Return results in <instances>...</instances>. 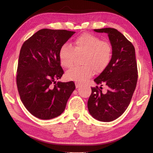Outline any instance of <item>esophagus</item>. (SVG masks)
I'll list each match as a JSON object with an SVG mask.
<instances>
[{
  "instance_id": "1",
  "label": "esophagus",
  "mask_w": 153,
  "mask_h": 153,
  "mask_svg": "<svg viewBox=\"0 0 153 153\" xmlns=\"http://www.w3.org/2000/svg\"><path fill=\"white\" fill-rule=\"evenodd\" d=\"M75 85H76V88H79L80 86H81V83H79V82H75Z\"/></svg>"
}]
</instances>
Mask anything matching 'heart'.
I'll return each instance as SVG.
<instances>
[{
    "instance_id": "1",
    "label": "heart",
    "mask_w": 153,
    "mask_h": 153,
    "mask_svg": "<svg viewBox=\"0 0 153 153\" xmlns=\"http://www.w3.org/2000/svg\"><path fill=\"white\" fill-rule=\"evenodd\" d=\"M83 66L74 67L66 72L68 79L84 82L92 76L94 72L105 69L112 58V47L106 40L90 33H83L74 41L72 46L65 43L59 51L61 65L65 68L71 67L76 56H82Z\"/></svg>"
}]
</instances>
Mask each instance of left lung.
Wrapping results in <instances>:
<instances>
[{
  "label": "left lung",
  "mask_w": 153,
  "mask_h": 153,
  "mask_svg": "<svg viewBox=\"0 0 153 153\" xmlns=\"http://www.w3.org/2000/svg\"><path fill=\"white\" fill-rule=\"evenodd\" d=\"M94 30L108 34L112 47V58L107 67L94 79L97 85L108 86L107 91L102 93V88L98 86L92 87L88 109L95 119L111 122L126 111L136 88L138 69L135 49L132 43L115 29Z\"/></svg>",
  "instance_id": "left-lung-1"
}]
</instances>
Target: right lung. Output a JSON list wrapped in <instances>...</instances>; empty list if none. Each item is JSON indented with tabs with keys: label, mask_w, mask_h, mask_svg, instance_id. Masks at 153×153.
<instances>
[{
	"label": "right lung",
	"mask_w": 153,
	"mask_h": 153,
	"mask_svg": "<svg viewBox=\"0 0 153 153\" xmlns=\"http://www.w3.org/2000/svg\"><path fill=\"white\" fill-rule=\"evenodd\" d=\"M74 33L64 29H42L21 47L17 88L24 106L38 119H51L62 114L76 88L73 81L55 84V80L64 74L59 59V49Z\"/></svg>",
	"instance_id": "obj_1"
}]
</instances>
